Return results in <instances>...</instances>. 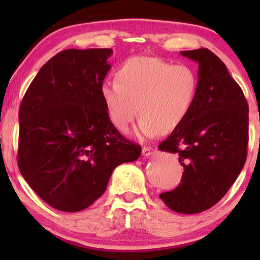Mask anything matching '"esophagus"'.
<instances>
[{"label": "esophagus", "instance_id": "34e87169", "mask_svg": "<svg viewBox=\"0 0 260 260\" xmlns=\"http://www.w3.org/2000/svg\"><path fill=\"white\" fill-rule=\"evenodd\" d=\"M156 152V150L154 148L151 147H143V149H142V154H143V156H150V155H154Z\"/></svg>", "mask_w": 260, "mask_h": 260}]
</instances>
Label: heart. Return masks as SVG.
I'll return each instance as SVG.
<instances>
[{
    "mask_svg": "<svg viewBox=\"0 0 260 260\" xmlns=\"http://www.w3.org/2000/svg\"><path fill=\"white\" fill-rule=\"evenodd\" d=\"M116 80L101 87L110 119L117 129L126 131L138 112V133L144 137L177 129L190 113L199 91L193 67L150 56L125 60L116 71Z\"/></svg>",
    "mask_w": 260,
    "mask_h": 260,
    "instance_id": "obj_1",
    "label": "heart"
}]
</instances>
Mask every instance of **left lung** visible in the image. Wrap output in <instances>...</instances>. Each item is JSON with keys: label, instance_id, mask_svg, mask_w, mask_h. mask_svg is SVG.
Segmentation results:
<instances>
[{"label": "left lung", "instance_id": "1", "mask_svg": "<svg viewBox=\"0 0 260 260\" xmlns=\"http://www.w3.org/2000/svg\"><path fill=\"white\" fill-rule=\"evenodd\" d=\"M199 63V91L183 123L158 145L179 155L182 179L159 194L174 212L195 214L213 207L227 193L245 165L248 105L225 63L207 48L181 52Z\"/></svg>", "mask_w": 260, "mask_h": 260}]
</instances>
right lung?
I'll list each match as a JSON object with an SVG mask.
<instances>
[{
    "label": "right lung",
    "mask_w": 260,
    "mask_h": 260,
    "mask_svg": "<svg viewBox=\"0 0 260 260\" xmlns=\"http://www.w3.org/2000/svg\"><path fill=\"white\" fill-rule=\"evenodd\" d=\"M110 48L66 49L49 59L21 102L17 166L53 208L79 212L106 190L117 166L141 156L110 120L101 87Z\"/></svg>",
    "instance_id": "right-lung-1"
}]
</instances>
